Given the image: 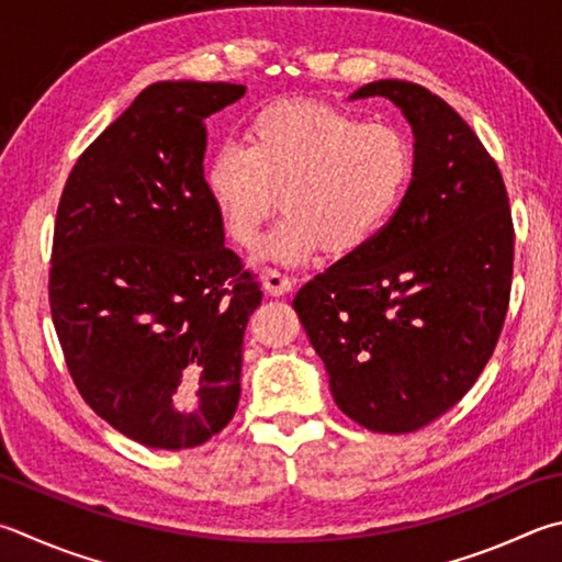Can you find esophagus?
I'll use <instances>...</instances> for the list:
<instances>
[{
    "mask_svg": "<svg viewBox=\"0 0 562 562\" xmlns=\"http://www.w3.org/2000/svg\"><path fill=\"white\" fill-rule=\"evenodd\" d=\"M262 284H265V290H268L270 294H274V297H280V294H288L294 288V280L288 278V274H282L280 270L268 268V270L262 272Z\"/></svg>",
    "mask_w": 562,
    "mask_h": 562,
    "instance_id": "esophagus-1",
    "label": "esophagus"
}]
</instances>
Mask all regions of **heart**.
<instances>
[{"label":"heart","mask_w":562,"mask_h":562,"mask_svg":"<svg viewBox=\"0 0 562 562\" xmlns=\"http://www.w3.org/2000/svg\"><path fill=\"white\" fill-rule=\"evenodd\" d=\"M413 175L415 151L403 130L290 98L255 110L243 145L213 151L203 189L240 248L260 240L282 196L288 216L265 252L302 265L322 250L344 258L371 246L403 206Z\"/></svg>","instance_id":"1"}]
</instances>
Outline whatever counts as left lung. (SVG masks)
Returning <instances> with one entry per match:
<instances>
[{"mask_svg": "<svg viewBox=\"0 0 562 562\" xmlns=\"http://www.w3.org/2000/svg\"><path fill=\"white\" fill-rule=\"evenodd\" d=\"M415 132L403 206L371 246L314 274L292 307L336 405L366 430L405 435L467 395L492 359L512 300L514 218L502 171L430 90L375 80Z\"/></svg>", "mask_w": 562, "mask_h": 562, "instance_id": "obj_1", "label": "left lung"}]
</instances>
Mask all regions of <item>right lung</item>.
Masks as SVG:
<instances>
[{
	"mask_svg": "<svg viewBox=\"0 0 562 562\" xmlns=\"http://www.w3.org/2000/svg\"><path fill=\"white\" fill-rule=\"evenodd\" d=\"M238 83L161 80L78 157L60 193L48 304L78 393L155 450H189L240 401L258 274L203 189L206 120Z\"/></svg>",
	"mask_w": 562,
	"mask_h": 562,
	"instance_id": "add662e5",
	"label": "right lung"
}]
</instances>
